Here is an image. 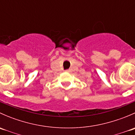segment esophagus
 <instances>
[{
	"label": "esophagus",
	"instance_id": "1",
	"mask_svg": "<svg viewBox=\"0 0 135 135\" xmlns=\"http://www.w3.org/2000/svg\"><path fill=\"white\" fill-rule=\"evenodd\" d=\"M65 72H66V73H69V72H70V70H65Z\"/></svg>",
	"mask_w": 135,
	"mask_h": 135
}]
</instances>
